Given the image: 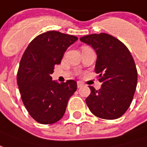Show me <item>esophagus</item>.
Listing matches in <instances>:
<instances>
[{
	"mask_svg": "<svg viewBox=\"0 0 147 147\" xmlns=\"http://www.w3.org/2000/svg\"><path fill=\"white\" fill-rule=\"evenodd\" d=\"M84 85V84L81 81H78V88H81Z\"/></svg>",
	"mask_w": 147,
	"mask_h": 147,
	"instance_id": "1",
	"label": "esophagus"
}]
</instances>
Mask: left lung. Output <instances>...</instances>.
<instances>
[{"instance_id": "obj_1", "label": "left lung", "mask_w": 147, "mask_h": 147, "mask_svg": "<svg viewBox=\"0 0 147 147\" xmlns=\"http://www.w3.org/2000/svg\"><path fill=\"white\" fill-rule=\"evenodd\" d=\"M97 54L95 71L102 83L100 89L89 86L86 98L90 111L99 118L113 120L127 111L136 89L137 73L128 48L110 34H94L80 38Z\"/></svg>"}]
</instances>
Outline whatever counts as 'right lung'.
<instances>
[{"label":"right lung","instance_id":"1","mask_svg":"<svg viewBox=\"0 0 147 147\" xmlns=\"http://www.w3.org/2000/svg\"><path fill=\"white\" fill-rule=\"evenodd\" d=\"M76 36L48 31L34 38L22 55L17 73V84L22 102L33 118L43 125L59 121L69 98L77 90V82L52 81L54 67L61 63Z\"/></svg>","mask_w":147,"mask_h":147}]
</instances>
